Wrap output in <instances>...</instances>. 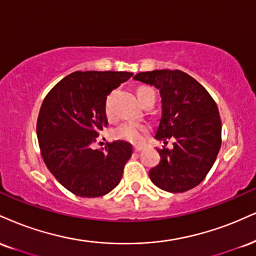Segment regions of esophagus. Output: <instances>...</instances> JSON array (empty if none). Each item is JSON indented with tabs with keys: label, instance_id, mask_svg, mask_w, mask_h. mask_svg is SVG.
Here are the masks:
<instances>
[{
	"label": "esophagus",
	"instance_id": "34e87169",
	"mask_svg": "<svg viewBox=\"0 0 256 256\" xmlns=\"http://www.w3.org/2000/svg\"><path fill=\"white\" fill-rule=\"evenodd\" d=\"M140 150H142V146H134V152H140Z\"/></svg>",
	"mask_w": 256,
	"mask_h": 256
}]
</instances>
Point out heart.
<instances>
[{
    "label": "heart",
    "instance_id": "1",
    "mask_svg": "<svg viewBox=\"0 0 256 256\" xmlns=\"http://www.w3.org/2000/svg\"><path fill=\"white\" fill-rule=\"evenodd\" d=\"M137 95L142 104H143L146 102V98L149 96V95H154V96H155V93H154L152 89L142 87L138 89ZM104 114L108 116V118H112L113 110H112V106H110V98H107L106 101H104ZM148 132H149V128H148L146 125L138 124V122H122V124H120L119 126H116L114 131H113V136H114V138H116V140L131 142V143H140V142L144 140V137H146Z\"/></svg>",
    "mask_w": 256,
    "mask_h": 256
}]
</instances>
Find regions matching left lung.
Wrapping results in <instances>:
<instances>
[{"label": "left lung", "instance_id": "1", "mask_svg": "<svg viewBox=\"0 0 256 256\" xmlns=\"http://www.w3.org/2000/svg\"><path fill=\"white\" fill-rule=\"evenodd\" d=\"M134 80L154 86L162 98V116L155 138L173 140L158 149L161 161L150 169L154 184L172 193L198 186L216 161L222 146L220 110L208 92L181 70L138 72Z\"/></svg>", "mask_w": 256, "mask_h": 256}]
</instances>
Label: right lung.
<instances>
[{
	"label": "right lung",
	"instance_id": "obj_1",
	"mask_svg": "<svg viewBox=\"0 0 256 256\" xmlns=\"http://www.w3.org/2000/svg\"><path fill=\"white\" fill-rule=\"evenodd\" d=\"M132 72H75L48 92L36 120L46 167L68 190L83 198L107 194L118 186L132 146L124 140L94 149L106 128L104 101Z\"/></svg>",
	"mask_w": 256,
	"mask_h": 256
}]
</instances>
